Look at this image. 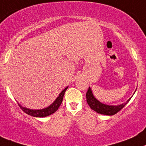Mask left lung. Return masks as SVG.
Listing matches in <instances>:
<instances>
[{
    "instance_id": "left-lung-1",
    "label": "left lung",
    "mask_w": 146,
    "mask_h": 146,
    "mask_svg": "<svg viewBox=\"0 0 146 146\" xmlns=\"http://www.w3.org/2000/svg\"><path fill=\"white\" fill-rule=\"evenodd\" d=\"M86 96V102L89 107H91V109L94 110L99 114H105V115H114V114H117L128 103V102L131 99V98H130L125 103L117 106L107 105V104H102L94 97L90 87L87 91Z\"/></svg>"
}]
</instances>
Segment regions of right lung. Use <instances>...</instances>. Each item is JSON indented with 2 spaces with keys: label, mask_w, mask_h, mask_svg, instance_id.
<instances>
[{
  "label": "right lung",
  "mask_w": 146,
  "mask_h": 146,
  "mask_svg": "<svg viewBox=\"0 0 146 146\" xmlns=\"http://www.w3.org/2000/svg\"><path fill=\"white\" fill-rule=\"evenodd\" d=\"M68 87L65 88L64 90H62L61 93L60 94L59 96H58L55 101L53 102L52 104L51 105H50L49 107H47V108L42 109V110H29V109H27L26 107H23L22 106L20 105L19 103V106L21 107V110L24 111L25 113H27V114L29 115H31L32 117H47L50 115V114H53L57 110H58L59 107L60 106L61 103L62 102V99H63L64 94H65V91L67 90Z\"/></svg>",
  "instance_id": "right-lung-1"
}]
</instances>
